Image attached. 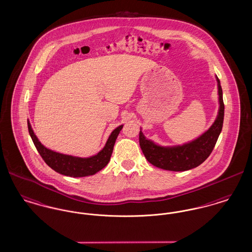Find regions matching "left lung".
I'll return each mask as SVG.
<instances>
[{
    "instance_id": "1",
    "label": "left lung",
    "mask_w": 252,
    "mask_h": 252,
    "mask_svg": "<svg viewBox=\"0 0 252 252\" xmlns=\"http://www.w3.org/2000/svg\"><path fill=\"white\" fill-rule=\"evenodd\" d=\"M216 81L219 95L217 117L212 126L195 140L182 145L160 146L147 140L142 130L140 131V146L145 158L151 164L169 171H187L197 167L211 155L222 130L225 110L222 88L217 76Z\"/></svg>"
}]
</instances>
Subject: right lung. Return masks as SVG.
<instances>
[{
  "label": "right lung",
  "instance_id": "obj_1",
  "mask_svg": "<svg viewBox=\"0 0 252 252\" xmlns=\"http://www.w3.org/2000/svg\"><path fill=\"white\" fill-rule=\"evenodd\" d=\"M27 125L28 131L36 146V150L43 158V160L46 162V164L61 175L72 178L93 176L105 167L110 159L115 141L120 133L121 129L123 128V125H121L111 132L106 145L96 155L90 158H79L64 155L50 150L38 141L31 127L30 122L28 120Z\"/></svg>",
  "mask_w": 252,
  "mask_h": 252
}]
</instances>
